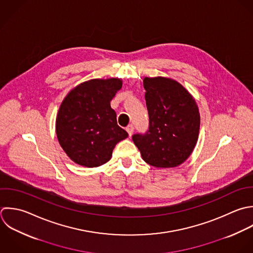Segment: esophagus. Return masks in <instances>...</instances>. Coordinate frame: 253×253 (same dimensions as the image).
<instances>
[{
	"mask_svg": "<svg viewBox=\"0 0 253 253\" xmlns=\"http://www.w3.org/2000/svg\"><path fill=\"white\" fill-rule=\"evenodd\" d=\"M126 131L128 132V134H129V136L131 137L132 136V134H133V132H134V126L132 125V124H130V125H128L127 127H126Z\"/></svg>",
	"mask_w": 253,
	"mask_h": 253,
	"instance_id": "obj_1",
	"label": "esophagus"
}]
</instances>
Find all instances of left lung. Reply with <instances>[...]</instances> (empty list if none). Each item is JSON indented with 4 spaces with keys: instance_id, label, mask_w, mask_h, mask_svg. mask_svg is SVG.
Wrapping results in <instances>:
<instances>
[{
    "instance_id": "left-lung-1",
    "label": "left lung",
    "mask_w": 253,
    "mask_h": 253,
    "mask_svg": "<svg viewBox=\"0 0 253 253\" xmlns=\"http://www.w3.org/2000/svg\"><path fill=\"white\" fill-rule=\"evenodd\" d=\"M149 130L134 134L143 160L156 168H175L191 155L198 140L200 113L193 96L174 80L145 78Z\"/></svg>"
}]
</instances>
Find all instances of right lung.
<instances>
[{
	"mask_svg": "<svg viewBox=\"0 0 253 253\" xmlns=\"http://www.w3.org/2000/svg\"><path fill=\"white\" fill-rule=\"evenodd\" d=\"M122 87L120 79H94L73 88L56 119L58 141L76 164L95 168L107 163L115 145L128 133L117 125L111 99Z\"/></svg>",
	"mask_w": 253,
	"mask_h": 253,
	"instance_id": "right-lung-1",
	"label": "right lung"
}]
</instances>
